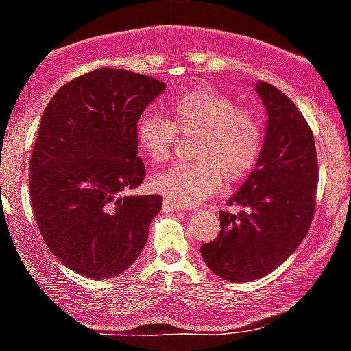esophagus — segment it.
<instances>
[{
    "mask_svg": "<svg viewBox=\"0 0 351 351\" xmlns=\"http://www.w3.org/2000/svg\"><path fill=\"white\" fill-rule=\"evenodd\" d=\"M183 208L180 207V205L173 204V202L169 200H165V204H162V212H182Z\"/></svg>",
    "mask_w": 351,
    "mask_h": 351,
    "instance_id": "1",
    "label": "esophagus"
}]
</instances>
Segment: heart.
<instances>
[{"label":"heart","mask_w":351,"mask_h":351,"mask_svg":"<svg viewBox=\"0 0 351 351\" xmlns=\"http://www.w3.org/2000/svg\"><path fill=\"white\" fill-rule=\"evenodd\" d=\"M168 119L146 113L136 127V143L149 161L171 154L176 134L195 137L189 165H173L151 178V189L176 205H195L228 183L246 178L263 151L260 119L232 98L208 86L178 95L166 105Z\"/></svg>","instance_id":"1"}]
</instances>
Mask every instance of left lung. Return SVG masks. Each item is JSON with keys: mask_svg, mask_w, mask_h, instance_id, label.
<instances>
[{"mask_svg": "<svg viewBox=\"0 0 351 351\" xmlns=\"http://www.w3.org/2000/svg\"><path fill=\"white\" fill-rule=\"evenodd\" d=\"M254 90L267 108L263 151L229 205L238 215L221 212V231L200 246L207 267L229 282L265 277L306 238L316 210L319 178L313 130L287 95L258 81Z\"/></svg>", "mask_w": 351, "mask_h": 351, "instance_id": "obj_1", "label": "left lung"}]
</instances>
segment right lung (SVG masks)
Segmentation results:
<instances>
[{"label": "right lung", "mask_w": 351, "mask_h": 351, "mask_svg": "<svg viewBox=\"0 0 351 351\" xmlns=\"http://www.w3.org/2000/svg\"><path fill=\"white\" fill-rule=\"evenodd\" d=\"M154 77L100 67L71 80L42 115L30 159V200L52 254L88 278L125 271L161 210L159 195H125L146 176L136 127L165 91Z\"/></svg>", "instance_id": "add662e5"}]
</instances>
